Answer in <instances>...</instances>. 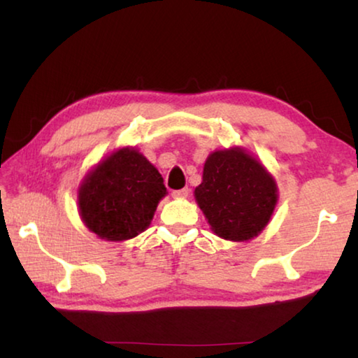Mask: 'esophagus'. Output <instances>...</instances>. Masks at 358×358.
Here are the masks:
<instances>
[{
  "mask_svg": "<svg viewBox=\"0 0 358 358\" xmlns=\"http://www.w3.org/2000/svg\"><path fill=\"white\" fill-rule=\"evenodd\" d=\"M187 194H189V189H187V187H183V189L172 191V196H173V197H177V199H183V197H187Z\"/></svg>",
  "mask_w": 358,
  "mask_h": 358,
  "instance_id": "1",
  "label": "esophagus"
}]
</instances>
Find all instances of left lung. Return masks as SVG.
Instances as JSON below:
<instances>
[{
    "label": "left lung",
    "mask_w": 358,
    "mask_h": 358,
    "mask_svg": "<svg viewBox=\"0 0 358 358\" xmlns=\"http://www.w3.org/2000/svg\"><path fill=\"white\" fill-rule=\"evenodd\" d=\"M196 201L221 238L250 240L260 234L278 201L276 183L243 150L215 151L203 166Z\"/></svg>",
    "instance_id": "8db88e82"
}]
</instances>
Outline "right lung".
Masks as SVG:
<instances>
[{"mask_svg":"<svg viewBox=\"0 0 358 358\" xmlns=\"http://www.w3.org/2000/svg\"><path fill=\"white\" fill-rule=\"evenodd\" d=\"M164 196V180L155 166L134 148H121L85 178L78 189V208L98 237L121 241L150 226Z\"/></svg>","mask_w":358,"mask_h":358,"instance_id":"obj_1","label":"right lung"}]
</instances>
